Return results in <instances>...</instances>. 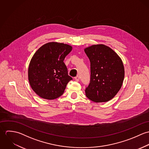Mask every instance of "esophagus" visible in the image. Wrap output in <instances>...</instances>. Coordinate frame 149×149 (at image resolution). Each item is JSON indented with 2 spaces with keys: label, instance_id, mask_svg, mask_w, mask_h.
I'll return each mask as SVG.
<instances>
[{
  "label": "esophagus",
  "instance_id": "34e87169",
  "mask_svg": "<svg viewBox=\"0 0 149 149\" xmlns=\"http://www.w3.org/2000/svg\"><path fill=\"white\" fill-rule=\"evenodd\" d=\"M74 79H75V80L76 81H79V80H80V77H79V76H77L76 77H74Z\"/></svg>",
  "mask_w": 149,
  "mask_h": 149
}]
</instances>
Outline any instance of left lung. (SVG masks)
Listing matches in <instances>:
<instances>
[{"mask_svg":"<svg viewBox=\"0 0 149 149\" xmlns=\"http://www.w3.org/2000/svg\"><path fill=\"white\" fill-rule=\"evenodd\" d=\"M91 63L90 83L86 88V97L96 102H106L120 90L125 77L122 60L110 47L95 45L84 50Z\"/></svg>","mask_w":149,"mask_h":149,"instance_id":"8db88e82","label":"left lung"}]
</instances>
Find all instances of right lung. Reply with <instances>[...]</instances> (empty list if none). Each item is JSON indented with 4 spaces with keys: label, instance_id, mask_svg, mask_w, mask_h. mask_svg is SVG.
<instances>
[{
    "label": "right lung",
    "instance_id": "1",
    "mask_svg": "<svg viewBox=\"0 0 149 149\" xmlns=\"http://www.w3.org/2000/svg\"><path fill=\"white\" fill-rule=\"evenodd\" d=\"M72 46L63 43L43 45L34 54L29 66V81L41 97L53 100L61 96L72 78L64 64Z\"/></svg>",
    "mask_w": 149,
    "mask_h": 149
}]
</instances>
